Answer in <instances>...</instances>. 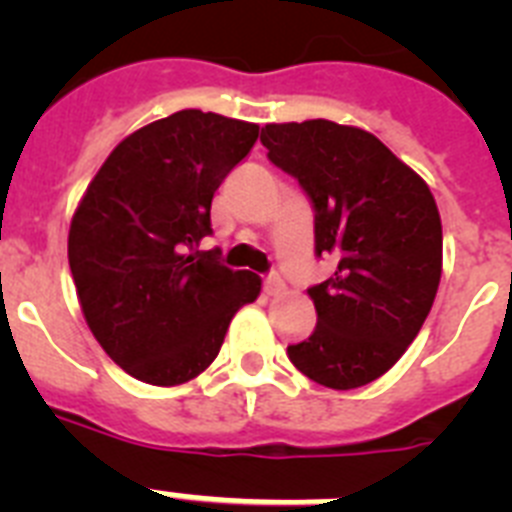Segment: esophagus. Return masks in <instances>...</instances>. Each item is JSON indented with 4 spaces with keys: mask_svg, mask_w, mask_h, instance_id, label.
<instances>
[{
    "mask_svg": "<svg viewBox=\"0 0 512 512\" xmlns=\"http://www.w3.org/2000/svg\"><path fill=\"white\" fill-rule=\"evenodd\" d=\"M264 289L269 297H279L287 292V284H284V279L279 277V274H269V277L264 279Z\"/></svg>",
    "mask_w": 512,
    "mask_h": 512,
    "instance_id": "esophagus-1",
    "label": "esophagus"
}]
</instances>
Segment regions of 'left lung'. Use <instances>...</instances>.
I'll return each mask as SVG.
<instances>
[{
    "instance_id": "1",
    "label": "left lung",
    "mask_w": 512,
    "mask_h": 512,
    "mask_svg": "<svg viewBox=\"0 0 512 512\" xmlns=\"http://www.w3.org/2000/svg\"><path fill=\"white\" fill-rule=\"evenodd\" d=\"M269 161L315 207V253L338 261L307 289L312 336L289 361L330 390H356L400 361L423 328L443 264L441 215L428 184L377 135L330 120L269 122Z\"/></svg>"
}]
</instances>
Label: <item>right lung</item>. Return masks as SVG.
I'll return each mask as SVG.
<instances>
[{
  "instance_id": "right-lung-1",
  "label": "right lung",
  "mask_w": 512,
  "mask_h": 512,
  "mask_svg": "<svg viewBox=\"0 0 512 512\" xmlns=\"http://www.w3.org/2000/svg\"><path fill=\"white\" fill-rule=\"evenodd\" d=\"M259 138V125L202 110L148 122L117 143L69 230V266L89 330L117 366L176 387L220 354L228 325L261 292L251 271L194 253L212 194Z\"/></svg>"
}]
</instances>
